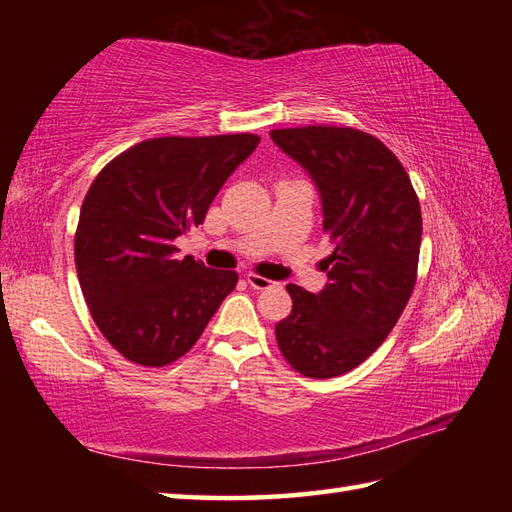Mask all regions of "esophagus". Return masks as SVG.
<instances>
[{
  "label": "esophagus",
  "instance_id": "34e87169",
  "mask_svg": "<svg viewBox=\"0 0 512 512\" xmlns=\"http://www.w3.org/2000/svg\"><path fill=\"white\" fill-rule=\"evenodd\" d=\"M246 281L250 286H253L255 290H268L270 286H275V281H270V279H266V277H262V275H255V273H248L246 275Z\"/></svg>",
  "mask_w": 512,
  "mask_h": 512
}]
</instances>
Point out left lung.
<instances>
[{"mask_svg": "<svg viewBox=\"0 0 512 512\" xmlns=\"http://www.w3.org/2000/svg\"><path fill=\"white\" fill-rule=\"evenodd\" d=\"M270 138L312 178L334 246L321 292L286 286L292 312L275 325L279 350L303 376H341L376 352L411 297L422 237L418 195L400 160L358 129H273Z\"/></svg>", "mask_w": 512, "mask_h": 512, "instance_id": "8db88e82", "label": "left lung"}]
</instances>
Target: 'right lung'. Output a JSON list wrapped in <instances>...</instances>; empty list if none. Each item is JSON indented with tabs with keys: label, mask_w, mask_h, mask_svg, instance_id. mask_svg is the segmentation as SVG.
<instances>
[{
	"label": "right lung",
	"mask_w": 512,
	"mask_h": 512,
	"mask_svg": "<svg viewBox=\"0 0 512 512\" xmlns=\"http://www.w3.org/2000/svg\"><path fill=\"white\" fill-rule=\"evenodd\" d=\"M255 134L151 138L123 151L85 195L74 237L76 275L94 323L132 363L187 354L237 284L235 270L178 257L176 237L204 222Z\"/></svg>",
	"instance_id": "right-lung-1"
}]
</instances>
